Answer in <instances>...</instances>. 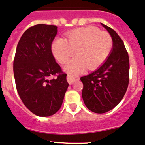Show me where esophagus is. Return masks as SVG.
<instances>
[{
    "instance_id": "34e87169",
    "label": "esophagus",
    "mask_w": 145,
    "mask_h": 145,
    "mask_svg": "<svg viewBox=\"0 0 145 145\" xmlns=\"http://www.w3.org/2000/svg\"><path fill=\"white\" fill-rule=\"evenodd\" d=\"M79 79H80V77H77V76H72L70 75V74H68V76H67V81L70 84H72L76 80H78Z\"/></svg>"
}]
</instances>
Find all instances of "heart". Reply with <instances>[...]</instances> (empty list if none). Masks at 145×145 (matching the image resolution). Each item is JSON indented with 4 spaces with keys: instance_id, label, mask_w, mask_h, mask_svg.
<instances>
[{
    "instance_id": "heart-1",
    "label": "heart",
    "mask_w": 145,
    "mask_h": 145,
    "mask_svg": "<svg viewBox=\"0 0 145 145\" xmlns=\"http://www.w3.org/2000/svg\"><path fill=\"white\" fill-rule=\"evenodd\" d=\"M66 40L56 38L52 44V51L60 63H65L74 54L64 69L70 74H77L86 68L93 70L108 58L112 39L106 31H101L93 26L79 28L67 33Z\"/></svg>"
}]
</instances>
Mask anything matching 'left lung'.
Segmentation results:
<instances>
[{"mask_svg":"<svg viewBox=\"0 0 145 145\" xmlns=\"http://www.w3.org/2000/svg\"><path fill=\"white\" fill-rule=\"evenodd\" d=\"M102 26L110 34L113 47L99 68L80 78L83 101L89 110L98 114L112 110L124 96L129 82V57L123 40L112 29Z\"/></svg>","mask_w":145,"mask_h":145,"instance_id":"1","label":"left lung"}]
</instances>
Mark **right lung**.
Instances as JSON below:
<instances>
[{
	"instance_id": "obj_1",
	"label": "right lung",
	"mask_w": 145,
	"mask_h": 145,
	"mask_svg": "<svg viewBox=\"0 0 145 145\" xmlns=\"http://www.w3.org/2000/svg\"><path fill=\"white\" fill-rule=\"evenodd\" d=\"M57 26L37 24L18 42L13 63L16 87L24 105L33 114L49 117L61 108L69 84L52 54ZM52 76H56L50 79Z\"/></svg>"
}]
</instances>
